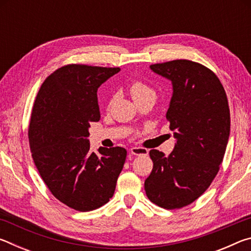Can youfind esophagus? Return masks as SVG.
<instances>
[{
  "label": "esophagus",
  "instance_id": "obj_1",
  "mask_svg": "<svg viewBox=\"0 0 251 251\" xmlns=\"http://www.w3.org/2000/svg\"><path fill=\"white\" fill-rule=\"evenodd\" d=\"M130 154L131 155H147L148 150H146V148H143V147H131Z\"/></svg>",
  "mask_w": 251,
  "mask_h": 251
}]
</instances>
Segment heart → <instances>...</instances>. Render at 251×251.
<instances>
[{
    "mask_svg": "<svg viewBox=\"0 0 251 251\" xmlns=\"http://www.w3.org/2000/svg\"><path fill=\"white\" fill-rule=\"evenodd\" d=\"M130 94H131V97H133L135 100L142 99V97H144V96L155 94V92L152 91V88H151L145 83L136 80V82H134L130 85Z\"/></svg>",
    "mask_w": 251,
    "mask_h": 251,
    "instance_id": "1",
    "label": "heart"
}]
</instances>
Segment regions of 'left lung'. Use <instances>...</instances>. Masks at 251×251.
<instances>
[{"label": "left lung", "mask_w": 251, "mask_h": 251, "mask_svg": "<svg viewBox=\"0 0 251 251\" xmlns=\"http://www.w3.org/2000/svg\"><path fill=\"white\" fill-rule=\"evenodd\" d=\"M150 67L172 82L166 118L176 144L169 156L150 151L154 166L145 192L156 205L175 209L201 197L217 175L230 134V113L222 83L203 65L176 59Z\"/></svg>", "instance_id": "8db88e82"}]
</instances>
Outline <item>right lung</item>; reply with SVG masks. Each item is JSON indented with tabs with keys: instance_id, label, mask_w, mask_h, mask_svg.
<instances>
[{
	"instance_id": "obj_1",
	"label": "right lung",
	"mask_w": 251,
	"mask_h": 251,
	"mask_svg": "<svg viewBox=\"0 0 251 251\" xmlns=\"http://www.w3.org/2000/svg\"><path fill=\"white\" fill-rule=\"evenodd\" d=\"M118 67L66 65L42 84L34 103L28 139L34 164L55 197L90 211L113 197L125 164L123 147L91 151V123L100 120L97 90Z\"/></svg>"
}]
</instances>
